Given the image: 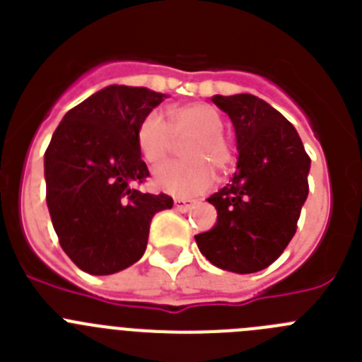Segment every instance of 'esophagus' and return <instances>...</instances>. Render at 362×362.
I'll list each match as a JSON object with an SVG mask.
<instances>
[{
	"label": "esophagus",
	"instance_id": "esophagus-1",
	"mask_svg": "<svg viewBox=\"0 0 362 362\" xmlns=\"http://www.w3.org/2000/svg\"><path fill=\"white\" fill-rule=\"evenodd\" d=\"M174 206L179 212H187V210L192 209V201L187 199H174Z\"/></svg>",
	"mask_w": 362,
	"mask_h": 362
}]
</instances>
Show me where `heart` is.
<instances>
[{
  "label": "heart",
  "instance_id": "heart-1",
  "mask_svg": "<svg viewBox=\"0 0 362 362\" xmlns=\"http://www.w3.org/2000/svg\"><path fill=\"white\" fill-rule=\"evenodd\" d=\"M225 119L206 103L179 105L168 110V121L150 112L136 134L143 161L156 166L165 161L177 141L185 145V163H168L153 174V187L175 197H194L212 187L217 172H226L233 161V148L223 134Z\"/></svg>",
  "mask_w": 362,
  "mask_h": 362
}]
</instances>
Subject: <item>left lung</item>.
<instances>
[{
  "mask_svg": "<svg viewBox=\"0 0 362 362\" xmlns=\"http://www.w3.org/2000/svg\"><path fill=\"white\" fill-rule=\"evenodd\" d=\"M238 137V172L209 197L212 230L197 233L201 254L223 270L254 274L270 267L292 241L308 197L310 158L286 117L252 94L214 95Z\"/></svg>",
  "mask_w": 362,
  "mask_h": 362,
  "instance_id": "8db88e82",
  "label": "left lung"
}]
</instances>
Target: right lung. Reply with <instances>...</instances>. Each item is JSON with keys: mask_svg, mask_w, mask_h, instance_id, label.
I'll list each match as a JSON object with an SVG mask.
<instances>
[{"mask_svg": "<svg viewBox=\"0 0 362 362\" xmlns=\"http://www.w3.org/2000/svg\"><path fill=\"white\" fill-rule=\"evenodd\" d=\"M165 94L110 85L70 108L45 152L47 206L59 245L92 276H110L141 259L150 221L172 209L166 194H143L148 177L137 127Z\"/></svg>", "mask_w": 362, "mask_h": 362, "instance_id": "obj_1", "label": "right lung"}]
</instances>
